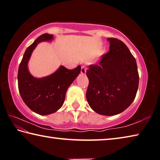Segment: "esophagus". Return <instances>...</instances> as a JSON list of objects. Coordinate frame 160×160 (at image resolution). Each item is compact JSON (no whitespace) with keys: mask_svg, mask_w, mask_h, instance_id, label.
<instances>
[{"mask_svg":"<svg viewBox=\"0 0 160 160\" xmlns=\"http://www.w3.org/2000/svg\"><path fill=\"white\" fill-rule=\"evenodd\" d=\"M86 72H87V68L85 66H82V68H81V73L82 75H85L86 74Z\"/></svg>","mask_w":160,"mask_h":160,"instance_id":"obj_1","label":"esophagus"}]
</instances>
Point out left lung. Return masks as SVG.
I'll use <instances>...</instances> for the list:
<instances>
[{"label": "left lung", "instance_id": "8db88e82", "mask_svg": "<svg viewBox=\"0 0 160 160\" xmlns=\"http://www.w3.org/2000/svg\"><path fill=\"white\" fill-rule=\"evenodd\" d=\"M109 51L87 70L86 98L91 109L104 116L118 114L133 102L139 75L134 56L121 40L109 38Z\"/></svg>", "mask_w": 160, "mask_h": 160}]
</instances>
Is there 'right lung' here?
I'll list each match as a JSON object with an SVG mask.
<instances>
[{"mask_svg": "<svg viewBox=\"0 0 160 160\" xmlns=\"http://www.w3.org/2000/svg\"><path fill=\"white\" fill-rule=\"evenodd\" d=\"M53 34H44L27 48L19 66L18 81L20 96L32 112L39 115L53 113L63 106L68 88L80 73L81 66L68 70L63 66L47 76L35 78L29 71L28 63L39 43L52 42Z\"/></svg>", "mask_w": 160, "mask_h": 160, "instance_id": "add662e5", "label": "right lung"}]
</instances>
